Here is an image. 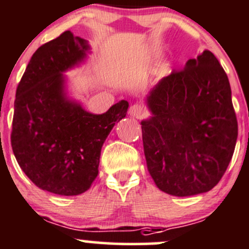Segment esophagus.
Listing matches in <instances>:
<instances>
[{
	"instance_id": "esophagus-1",
	"label": "esophagus",
	"mask_w": 249,
	"mask_h": 249,
	"mask_svg": "<svg viewBox=\"0 0 249 249\" xmlns=\"http://www.w3.org/2000/svg\"><path fill=\"white\" fill-rule=\"evenodd\" d=\"M129 113H130V116L139 119V118H143V117L145 116L146 111H145V107H144V106L139 105V104H135V105H132L130 107Z\"/></svg>"
}]
</instances>
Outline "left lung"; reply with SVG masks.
<instances>
[{"instance_id": "obj_1", "label": "left lung", "mask_w": 249, "mask_h": 249, "mask_svg": "<svg viewBox=\"0 0 249 249\" xmlns=\"http://www.w3.org/2000/svg\"><path fill=\"white\" fill-rule=\"evenodd\" d=\"M147 106L152 117L142 122L144 155L158 189L181 197L212 190L237 138L231 85L216 56L206 49L163 78Z\"/></svg>"}]
</instances>
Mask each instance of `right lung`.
Masks as SVG:
<instances>
[{"label":"right lung","mask_w":249,"mask_h":249,"mask_svg":"<svg viewBox=\"0 0 249 249\" xmlns=\"http://www.w3.org/2000/svg\"><path fill=\"white\" fill-rule=\"evenodd\" d=\"M89 46L70 31L36 49L16 89L12 141L18 165L40 189L74 196L89 189L102 146L129 103L103 114L68 100L62 72L86 58Z\"/></svg>","instance_id":"1"}]
</instances>
